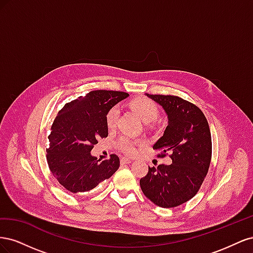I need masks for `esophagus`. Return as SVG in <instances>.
<instances>
[{"label":"esophagus","instance_id":"obj_1","mask_svg":"<svg viewBox=\"0 0 253 253\" xmlns=\"http://www.w3.org/2000/svg\"><path fill=\"white\" fill-rule=\"evenodd\" d=\"M120 162H121V164H129L132 162V160L128 159V158H121Z\"/></svg>","mask_w":253,"mask_h":253}]
</instances>
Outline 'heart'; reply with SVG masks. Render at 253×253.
<instances>
[{
    "label": "heart",
    "mask_w": 253,
    "mask_h": 253,
    "mask_svg": "<svg viewBox=\"0 0 253 253\" xmlns=\"http://www.w3.org/2000/svg\"><path fill=\"white\" fill-rule=\"evenodd\" d=\"M129 106L131 109L138 115V116L144 122H152L154 121L159 114V110L157 104L148 97H135L129 101ZM119 116V109L117 106H112L105 115V122L109 128H114L117 126ZM136 144L137 141L132 139L131 137L122 136L117 141V147L119 150L125 153L126 155H134L136 153Z\"/></svg>",
    "instance_id": "heart-1"
}]
</instances>
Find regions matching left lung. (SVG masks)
Wrapping results in <instances>:
<instances>
[{
	"instance_id": "left-lung-1",
	"label": "left lung",
	"mask_w": 253,
	"mask_h": 253,
	"mask_svg": "<svg viewBox=\"0 0 253 253\" xmlns=\"http://www.w3.org/2000/svg\"><path fill=\"white\" fill-rule=\"evenodd\" d=\"M147 96L162 105L168 115L165 133L153 149L160 151V158L169 155L172 164L149 167L148 174L139 181L140 187L155 205L173 208L194 197L208 173L212 156L210 128L202 110L185 99Z\"/></svg>"
}]
</instances>
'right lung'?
Listing matches in <instances>:
<instances>
[{"label":"right lung","mask_w":253,"mask_h":253,"mask_svg":"<svg viewBox=\"0 0 253 253\" xmlns=\"http://www.w3.org/2000/svg\"><path fill=\"white\" fill-rule=\"evenodd\" d=\"M127 96L125 91L91 90L59 111L48 136L46 159L53 177L66 190L87 192L118 170L117 155L100 163L90 151L99 138L108 137L106 113Z\"/></svg>","instance_id":"obj_1"}]
</instances>
